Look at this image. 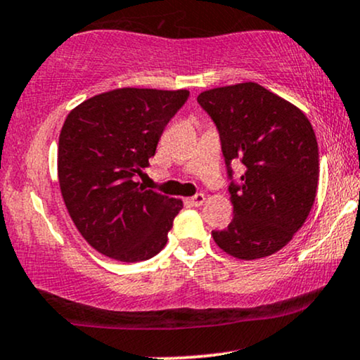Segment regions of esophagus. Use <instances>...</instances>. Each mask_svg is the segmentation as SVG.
<instances>
[{"label": "esophagus", "mask_w": 360, "mask_h": 360, "mask_svg": "<svg viewBox=\"0 0 360 360\" xmlns=\"http://www.w3.org/2000/svg\"><path fill=\"white\" fill-rule=\"evenodd\" d=\"M205 199H206L205 194H202V193H198V194H194L193 198H188V199H186V202H188L189 206L198 207V206H201L202 202H205Z\"/></svg>", "instance_id": "obj_1"}]
</instances>
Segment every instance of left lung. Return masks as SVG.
<instances>
[{
    "label": "left lung",
    "mask_w": 360,
    "mask_h": 360,
    "mask_svg": "<svg viewBox=\"0 0 360 360\" xmlns=\"http://www.w3.org/2000/svg\"><path fill=\"white\" fill-rule=\"evenodd\" d=\"M198 102L218 127L229 179L233 161L245 166L240 184L228 188L233 219L211 233L214 243L240 259L270 257L292 240L314 206V127L298 107L255 82L206 90Z\"/></svg>",
    "instance_id": "8db88e82"
}]
</instances>
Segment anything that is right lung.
<instances>
[{"mask_svg":"<svg viewBox=\"0 0 360 360\" xmlns=\"http://www.w3.org/2000/svg\"><path fill=\"white\" fill-rule=\"evenodd\" d=\"M188 90L115 89L70 110L58 139V183L80 235L117 262L153 258L183 201L134 181L149 166Z\"/></svg>","mask_w":360,"mask_h":360,"instance_id":"1","label":"right lung"}]
</instances>
